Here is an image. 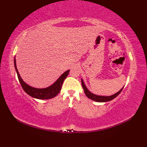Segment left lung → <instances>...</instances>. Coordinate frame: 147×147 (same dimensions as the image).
I'll return each instance as SVG.
<instances>
[{"mask_svg":"<svg viewBox=\"0 0 147 147\" xmlns=\"http://www.w3.org/2000/svg\"><path fill=\"white\" fill-rule=\"evenodd\" d=\"M82 85L83 86V88L84 90V92H85V93L87 97L92 100H94L98 102H109V101L112 100V99L115 98L119 94L124 88L123 87V88H121L117 93H115V94H114L113 95L106 96H99V95H96L95 94H93V93H92L88 89H87L82 79Z\"/></svg>","mask_w":147,"mask_h":147,"instance_id":"8db88e82","label":"left lung"}]
</instances>
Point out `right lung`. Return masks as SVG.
I'll use <instances>...</instances> for the list:
<instances>
[{"instance_id":"right-lung-1","label":"right lung","mask_w":147,"mask_h":147,"mask_svg":"<svg viewBox=\"0 0 147 147\" xmlns=\"http://www.w3.org/2000/svg\"><path fill=\"white\" fill-rule=\"evenodd\" d=\"M14 66L16 71V73L18 74V78L19 80V82H20L22 88L24 90V91L28 95L30 96H32L33 98H35L37 99H42V100H45V99H50L52 98H54V96L57 95L58 93L60 92L62 83H63L64 80L65 79L69 74V70L65 71L62 75L59 77V78L56 81V82L53 84L52 85L50 86L49 87L45 88H35L29 86L27 85L26 83L23 82V80H22L21 78L20 74H19V72L17 69L16 64V59L14 58Z\"/></svg>"}]
</instances>
